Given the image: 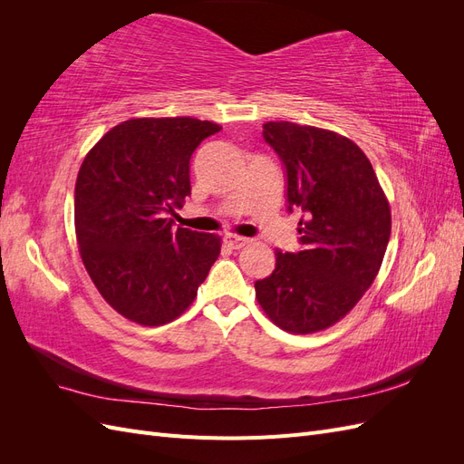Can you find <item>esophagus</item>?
<instances>
[{"mask_svg":"<svg viewBox=\"0 0 464 464\" xmlns=\"http://www.w3.org/2000/svg\"><path fill=\"white\" fill-rule=\"evenodd\" d=\"M224 244H227L232 249H240V247L247 246L249 240L244 236H237V234H224Z\"/></svg>","mask_w":464,"mask_h":464,"instance_id":"1","label":"esophagus"}]
</instances>
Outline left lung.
Segmentation results:
<instances>
[{
	"label": "left lung",
	"mask_w": 464,
	"mask_h": 464,
	"mask_svg": "<svg viewBox=\"0 0 464 464\" xmlns=\"http://www.w3.org/2000/svg\"><path fill=\"white\" fill-rule=\"evenodd\" d=\"M263 139L286 168L288 210L300 208L296 254L275 251V271L256 283L265 314L307 334L343 319L382 266L391 208L362 149L350 139L292 121L263 123Z\"/></svg>",
	"instance_id": "left-lung-1"
}]
</instances>
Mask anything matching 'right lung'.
Instances as JSON below:
<instances>
[{
    "label": "right lung",
    "mask_w": 464,
    "mask_h": 464,
    "mask_svg": "<svg viewBox=\"0 0 464 464\" xmlns=\"http://www.w3.org/2000/svg\"><path fill=\"white\" fill-rule=\"evenodd\" d=\"M222 128L195 118H135L98 141L75 184L81 259L125 319L159 327L184 314L220 254L215 234L174 228L191 193L189 160Z\"/></svg>",
    "instance_id": "add662e5"
}]
</instances>
